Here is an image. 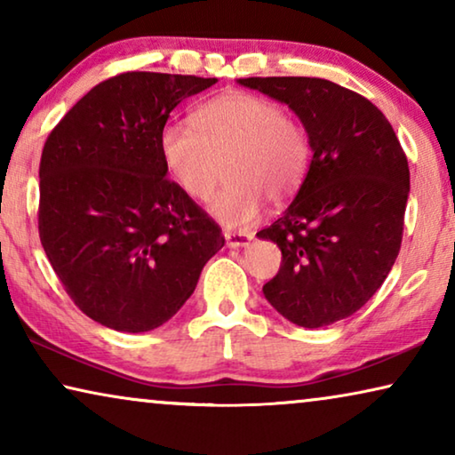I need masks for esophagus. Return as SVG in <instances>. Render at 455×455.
<instances>
[{
	"label": "esophagus",
	"mask_w": 455,
	"mask_h": 455,
	"mask_svg": "<svg viewBox=\"0 0 455 455\" xmlns=\"http://www.w3.org/2000/svg\"><path fill=\"white\" fill-rule=\"evenodd\" d=\"M252 240V234L250 232H226V242L228 246H246V243Z\"/></svg>",
	"instance_id": "34e87169"
}]
</instances>
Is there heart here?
Returning <instances> with one entry per match:
<instances>
[{
  "label": "heart",
  "mask_w": 455,
  "mask_h": 455,
  "mask_svg": "<svg viewBox=\"0 0 455 455\" xmlns=\"http://www.w3.org/2000/svg\"><path fill=\"white\" fill-rule=\"evenodd\" d=\"M164 166L193 201H209L221 179L212 213L228 228L246 226L265 205L298 193L312 162L306 124L268 98L229 92L195 110L193 127L168 123L160 131Z\"/></svg>",
  "instance_id": "b5f03b06"
}]
</instances>
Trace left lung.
Masks as SVG:
<instances>
[{
	"label": "left lung",
	"instance_id": "1",
	"mask_svg": "<svg viewBox=\"0 0 455 455\" xmlns=\"http://www.w3.org/2000/svg\"><path fill=\"white\" fill-rule=\"evenodd\" d=\"M306 124L312 164L287 212L260 229L283 260L262 293L304 328L345 320L381 287L400 252L411 172L384 113L320 77H243Z\"/></svg>",
	"mask_w": 455,
	"mask_h": 455
}]
</instances>
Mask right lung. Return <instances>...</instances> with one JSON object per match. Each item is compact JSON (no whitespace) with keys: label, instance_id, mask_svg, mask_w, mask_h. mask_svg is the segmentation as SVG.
Here are the masks:
<instances>
[{"label":"right lung","instance_id":"1","mask_svg":"<svg viewBox=\"0 0 455 455\" xmlns=\"http://www.w3.org/2000/svg\"><path fill=\"white\" fill-rule=\"evenodd\" d=\"M215 77L127 71L94 85L44 141L38 235L71 301L98 324L148 332L179 312L226 238L166 179L160 131Z\"/></svg>","mask_w":455,"mask_h":455}]
</instances>
